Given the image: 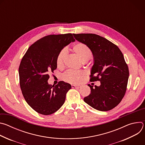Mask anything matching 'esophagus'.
I'll use <instances>...</instances> for the list:
<instances>
[{"label":"esophagus","instance_id":"34e87169","mask_svg":"<svg viewBox=\"0 0 145 145\" xmlns=\"http://www.w3.org/2000/svg\"><path fill=\"white\" fill-rule=\"evenodd\" d=\"M81 87L80 86H76V85H72V88H80Z\"/></svg>","mask_w":145,"mask_h":145}]
</instances>
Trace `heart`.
<instances>
[{
  "mask_svg": "<svg viewBox=\"0 0 145 145\" xmlns=\"http://www.w3.org/2000/svg\"><path fill=\"white\" fill-rule=\"evenodd\" d=\"M72 50L80 58L82 63H86L88 61L92 56L91 49L87 45L83 43H77L75 44L73 46ZM67 54V50L65 49L61 50L58 54L56 60L57 65L58 68H63L64 67ZM85 74L86 73L84 71L68 70L63 74L62 78L66 82L71 84H76L79 82Z\"/></svg>",
  "mask_w": 145,
  "mask_h": 145,
  "instance_id": "obj_1",
  "label": "heart"
}]
</instances>
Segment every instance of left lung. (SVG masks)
<instances>
[{
  "mask_svg": "<svg viewBox=\"0 0 145 145\" xmlns=\"http://www.w3.org/2000/svg\"><path fill=\"white\" fill-rule=\"evenodd\" d=\"M73 36L92 51L93 65L91 80L100 81V86H95V88L88 85L91 93L84 101L99 111L112 110L125 96L129 76V68L121 52L110 40L97 34H73Z\"/></svg>",
  "mask_w": 145,
  "mask_h": 145,
  "instance_id": "left-lung-1",
  "label": "left lung"
}]
</instances>
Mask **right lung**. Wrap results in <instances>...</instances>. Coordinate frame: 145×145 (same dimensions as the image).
Masks as SVG:
<instances>
[{"label":"right lung","mask_w":145,"mask_h":145,"mask_svg":"<svg viewBox=\"0 0 145 145\" xmlns=\"http://www.w3.org/2000/svg\"><path fill=\"white\" fill-rule=\"evenodd\" d=\"M74 41L71 33L49 35L32 44L22 58L19 68L20 89L27 104L38 113L49 115L64 105L71 85L63 81L49 84V72L56 69L60 52Z\"/></svg>","instance_id":"1"}]
</instances>
